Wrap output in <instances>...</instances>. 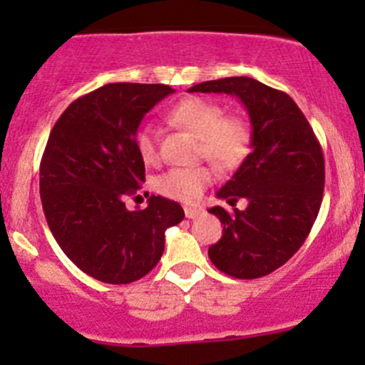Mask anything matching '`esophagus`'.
<instances>
[{"label": "esophagus", "instance_id": "1", "mask_svg": "<svg viewBox=\"0 0 365 365\" xmlns=\"http://www.w3.org/2000/svg\"><path fill=\"white\" fill-rule=\"evenodd\" d=\"M203 213V208H192V206H185V217L187 219H196L197 215Z\"/></svg>", "mask_w": 365, "mask_h": 365}]
</instances>
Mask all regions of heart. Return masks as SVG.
<instances>
[{"label": "heart", "instance_id": "heart-1", "mask_svg": "<svg viewBox=\"0 0 365 365\" xmlns=\"http://www.w3.org/2000/svg\"><path fill=\"white\" fill-rule=\"evenodd\" d=\"M175 125L196 134L201 141V153L222 169L235 168L247 155L251 145V128L238 116H224V108L213 101L189 97L169 111ZM134 145L146 164L159 159V141L153 125H139ZM213 171L206 165L173 168L155 180L157 192L182 203H194L212 183Z\"/></svg>", "mask_w": 365, "mask_h": 365}]
</instances>
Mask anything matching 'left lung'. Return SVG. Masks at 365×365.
Returning a JSON list of instances; mask_svg holds the SVG:
<instances>
[{
	"label": "left lung",
	"instance_id": "1",
	"mask_svg": "<svg viewBox=\"0 0 365 365\" xmlns=\"http://www.w3.org/2000/svg\"><path fill=\"white\" fill-rule=\"evenodd\" d=\"M189 91L240 98L252 128L251 153L217 192L231 206L244 197L247 208L208 210L224 224L210 259L237 279L272 274L302 247L318 217L325 187L322 146L288 93L251 77L205 81Z\"/></svg>",
	"mask_w": 365,
	"mask_h": 365
}]
</instances>
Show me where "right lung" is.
Segmentation results:
<instances>
[{
  "instance_id": "obj_1",
  "label": "right lung",
  "mask_w": 365,
  "mask_h": 365,
  "mask_svg": "<svg viewBox=\"0 0 365 365\" xmlns=\"http://www.w3.org/2000/svg\"><path fill=\"white\" fill-rule=\"evenodd\" d=\"M173 91L165 84H106L73 101L47 139L40 162L47 224L68 259L97 281L145 277L164 252L165 230L185 217L162 196L150 197L145 210L125 206L145 182L135 130Z\"/></svg>"
}]
</instances>
